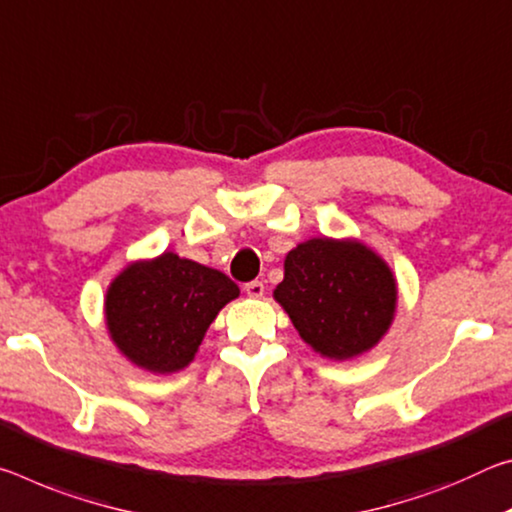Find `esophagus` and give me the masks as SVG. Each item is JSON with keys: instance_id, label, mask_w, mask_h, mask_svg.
<instances>
[{"instance_id": "esophagus-1", "label": "esophagus", "mask_w": 512, "mask_h": 512, "mask_svg": "<svg viewBox=\"0 0 512 512\" xmlns=\"http://www.w3.org/2000/svg\"><path fill=\"white\" fill-rule=\"evenodd\" d=\"M245 292H247V297H251V299H261V297L265 295L263 281H251V283H247Z\"/></svg>"}]
</instances>
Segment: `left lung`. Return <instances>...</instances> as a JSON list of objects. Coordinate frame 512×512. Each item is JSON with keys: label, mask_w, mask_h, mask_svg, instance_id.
<instances>
[{"label": "left lung", "mask_w": 512, "mask_h": 512, "mask_svg": "<svg viewBox=\"0 0 512 512\" xmlns=\"http://www.w3.org/2000/svg\"><path fill=\"white\" fill-rule=\"evenodd\" d=\"M274 299L322 358L367 354L395 322V272L358 238H311L288 251Z\"/></svg>", "instance_id": "obj_1"}]
</instances>
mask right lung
<instances>
[{
	"label": "right lung",
	"instance_id": "obj_1",
	"mask_svg": "<svg viewBox=\"0 0 512 512\" xmlns=\"http://www.w3.org/2000/svg\"><path fill=\"white\" fill-rule=\"evenodd\" d=\"M240 288L213 267L174 251L131 261L104 297V320L115 349L140 370L174 374L195 360L217 313Z\"/></svg>",
	"mask_w": 512,
	"mask_h": 512
}]
</instances>
